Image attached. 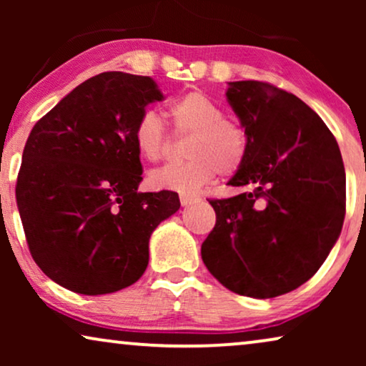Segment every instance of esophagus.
Returning a JSON list of instances; mask_svg holds the SVG:
<instances>
[{
	"instance_id": "obj_1",
	"label": "esophagus",
	"mask_w": 366,
	"mask_h": 366,
	"mask_svg": "<svg viewBox=\"0 0 366 366\" xmlns=\"http://www.w3.org/2000/svg\"><path fill=\"white\" fill-rule=\"evenodd\" d=\"M198 199H199V198L197 197V194H187V193L179 194V202H182L183 207H189V204L197 203Z\"/></svg>"
}]
</instances>
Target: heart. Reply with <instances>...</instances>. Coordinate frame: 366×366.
<instances>
[{
    "mask_svg": "<svg viewBox=\"0 0 366 366\" xmlns=\"http://www.w3.org/2000/svg\"><path fill=\"white\" fill-rule=\"evenodd\" d=\"M174 132L192 134L188 162L169 164L149 174V183L159 189L182 193L198 192L219 172L232 177L243 167L248 154V134L243 127L224 118L223 108L204 93L189 92L169 108ZM133 143L139 157L157 163L168 157L169 137L162 117L153 109L143 112L133 129Z\"/></svg>",
    "mask_w": 366,
    "mask_h": 366,
    "instance_id": "heart-1",
    "label": "heart"
}]
</instances>
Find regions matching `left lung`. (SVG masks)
I'll return each mask as SVG.
<instances>
[{"label": "left lung", "mask_w": 366, "mask_h": 366, "mask_svg": "<svg viewBox=\"0 0 366 366\" xmlns=\"http://www.w3.org/2000/svg\"><path fill=\"white\" fill-rule=\"evenodd\" d=\"M227 99L248 134V154L209 199L217 224L202 244L223 287L273 298L308 282L337 243L345 218V167L323 119L295 94L263 81L228 83Z\"/></svg>", "instance_id": "left-lung-1"}]
</instances>
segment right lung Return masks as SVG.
Segmentation results:
<instances>
[{
    "instance_id": "right-lung-1",
    "label": "right lung",
    "mask_w": 366,
    "mask_h": 366,
    "mask_svg": "<svg viewBox=\"0 0 366 366\" xmlns=\"http://www.w3.org/2000/svg\"><path fill=\"white\" fill-rule=\"evenodd\" d=\"M163 94L149 76L107 71L68 93L34 124L16 203L29 253L63 288L104 295L148 267L153 229L178 212V193H139L138 118Z\"/></svg>"
}]
</instances>
